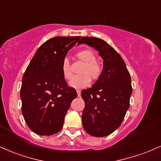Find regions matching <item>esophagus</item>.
I'll return each instance as SVG.
<instances>
[{
  "instance_id": "obj_1",
  "label": "esophagus",
  "mask_w": 161,
  "mask_h": 161,
  "mask_svg": "<svg viewBox=\"0 0 161 161\" xmlns=\"http://www.w3.org/2000/svg\"><path fill=\"white\" fill-rule=\"evenodd\" d=\"M76 92H77V95H78V96L81 95V91H80V90H76Z\"/></svg>"
}]
</instances>
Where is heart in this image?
<instances>
[{
  "label": "heart",
  "mask_w": 161,
  "mask_h": 161,
  "mask_svg": "<svg viewBox=\"0 0 161 161\" xmlns=\"http://www.w3.org/2000/svg\"><path fill=\"white\" fill-rule=\"evenodd\" d=\"M76 57L80 60L84 62V66L81 69L80 73L82 74L75 75L70 80L69 86L75 88H83L88 86L91 82V78L96 80L101 74V66L98 63L96 62V56L95 53L89 49H84L76 53ZM61 71L64 78L70 79L73 76V73L70 69V64L68 60L63 61Z\"/></svg>",
  "instance_id": "obj_1"
}]
</instances>
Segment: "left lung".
I'll return each instance as SVG.
<instances>
[{
    "mask_svg": "<svg viewBox=\"0 0 161 161\" xmlns=\"http://www.w3.org/2000/svg\"><path fill=\"white\" fill-rule=\"evenodd\" d=\"M82 43L97 50L104 60L97 82L81 93L85 101L82 125L87 133L104 137L121 125L129 109L132 92L130 74L120 55L105 41L82 37L78 44Z\"/></svg>",
    "mask_w": 161,
    "mask_h": 161,
    "instance_id": "8db88e82",
    "label": "left lung"
}]
</instances>
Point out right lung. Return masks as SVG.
I'll return each mask as SVG.
<instances>
[{
  "instance_id": "1",
  "label": "right lung",
  "mask_w": 161,
  "mask_h": 161,
  "mask_svg": "<svg viewBox=\"0 0 161 161\" xmlns=\"http://www.w3.org/2000/svg\"><path fill=\"white\" fill-rule=\"evenodd\" d=\"M55 37L37 50L23 77L22 113L29 128L40 136H51L62 129L64 117L77 97L61 71L68 51L80 39Z\"/></svg>"
}]
</instances>
